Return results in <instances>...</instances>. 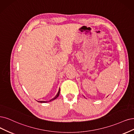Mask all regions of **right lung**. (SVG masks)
Masks as SVG:
<instances>
[{
	"instance_id": "obj_1",
	"label": "right lung",
	"mask_w": 134,
	"mask_h": 134,
	"mask_svg": "<svg viewBox=\"0 0 134 134\" xmlns=\"http://www.w3.org/2000/svg\"><path fill=\"white\" fill-rule=\"evenodd\" d=\"M59 92H60V88H59V90H58V93H57V95L54 97L53 98H52V99H51V100H49V101H37L38 102H39V103H47L48 102H51V101H52V100H54V99H56L59 96Z\"/></svg>"
}]
</instances>
